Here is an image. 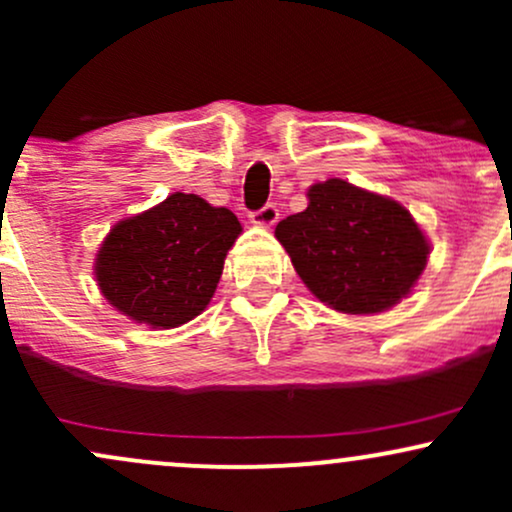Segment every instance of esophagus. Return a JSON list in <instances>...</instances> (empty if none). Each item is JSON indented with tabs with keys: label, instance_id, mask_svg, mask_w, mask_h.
<instances>
[{
	"label": "esophagus",
	"instance_id": "esophagus-1",
	"mask_svg": "<svg viewBox=\"0 0 512 512\" xmlns=\"http://www.w3.org/2000/svg\"><path fill=\"white\" fill-rule=\"evenodd\" d=\"M276 219H279V209H276V204H264L262 209L252 211L250 214V221L257 223V226H274Z\"/></svg>",
	"mask_w": 512,
	"mask_h": 512
}]
</instances>
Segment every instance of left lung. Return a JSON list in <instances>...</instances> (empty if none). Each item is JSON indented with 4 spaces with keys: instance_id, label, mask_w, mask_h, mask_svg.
<instances>
[{
    "instance_id": "8db88e82",
    "label": "left lung",
    "mask_w": 512,
    "mask_h": 512,
    "mask_svg": "<svg viewBox=\"0 0 512 512\" xmlns=\"http://www.w3.org/2000/svg\"><path fill=\"white\" fill-rule=\"evenodd\" d=\"M276 240L303 284L334 310L380 313L402 301L426 267L428 243L402 204L332 178L308 190Z\"/></svg>"
}]
</instances>
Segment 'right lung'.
Returning a JSON list of instances; mask_svg holds the SVG:
<instances>
[{"mask_svg":"<svg viewBox=\"0 0 512 512\" xmlns=\"http://www.w3.org/2000/svg\"><path fill=\"white\" fill-rule=\"evenodd\" d=\"M240 231L233 211L175 192L110 231L96 260L98 286L132 320L185 325L207 308Z\"/></svg>","mask_w":512,"mask_h":512,"instance_id":"add662e5","label":"right lung"}]
</instances>
